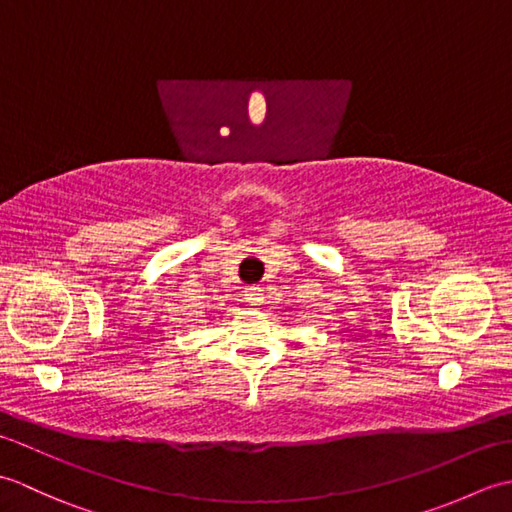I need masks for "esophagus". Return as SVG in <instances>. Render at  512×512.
I'll return each mask as SVG.
<instances>
[{
    "mask_svg": "<svg viewBox=\"0 0 512 512\" xmlns=\"http://www.w3.org/2000/svg\"><path fill=\"white\" fill-rule=\"evenodd\" d=\"M244 297H246V301L250 303V306H262V301H264V288H259V286H246Z\"/></svg>",
    "mask_w": 512,
    "mask_h": 512,
    "instance_id": "esophagus-1",
    "label": "esophagus"
}]
</instances>
